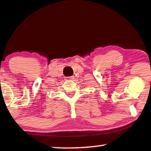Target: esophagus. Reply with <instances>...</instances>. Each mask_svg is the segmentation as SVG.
I'll use <instances>...</instances> for the list:
<instances>
[{
	"instance_id": "34e87169",
	"label": "esophagus",
	"mask_w": 151,
	"mask_h": 151,
	"mask_svg": "<svg viewBox=\"0 0 151 151\" xmlns=\"http://www.w3.org/2000/svg\"><path fill=\"white\" fill-rule=\"evenodd\" d=\"M65 80H66V81H68V80H74V77L73 76H70V77H66L65 78Z\"/></svg>"
}]
</instances>
